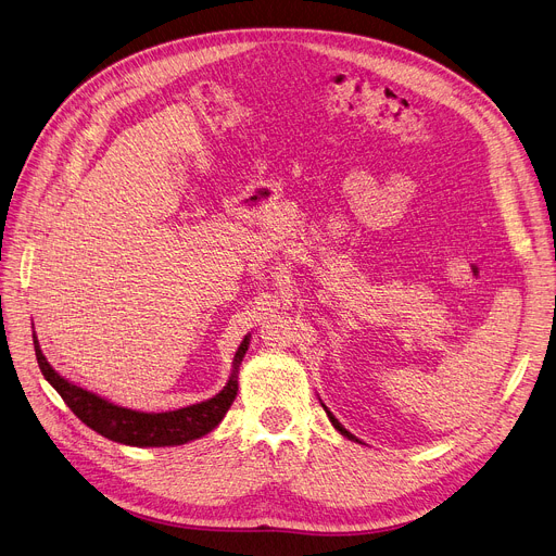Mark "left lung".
<instances>
[{
  "label": "left lung",
  "mask_w": 556,
  "mask_h": 556,
  "mask_svg": "<svg viewBox=\"0 0 556 556\" xmlns=\"http://www.w3.org/2000/svg\"><path fill=\"white\" fill-rule=\"evenodd\" d=\"M324 409H326V406H324ZM326 414H328V418H330V422H332V427H336V429H338V431H340V433H342V435H346V438H349V440H355V442H357V438H355V435H353V433H349V431H346V429H344V427H342V425H340V422H338V418H336V416H332V414H330V412H328V409H326Z\"/></svg>",
  "instance_id": "left-lung-1"
}]
</instances>
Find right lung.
<instances>
[{
	"label": "right lung",
	"instance_id": "obj_1",
	"mask_svg": "<svg viewBox=\"0 0 556 556\" xmlns=\"http://www.w3.org/2000/svg\"><path fill=\"white\" fill-rule=\"evenodd\" d=\"M33 344H35V357H37V364H40L42 376L62 395L68 409L100 435L114 442H123V445H134V447L185 445V442L210 433L220 420H224L230 404L237 397V391H239L237 371L248 351V338H245L235 355L232 378L228 380L224 391L216 393L214 397L201 404L182 406V409H176V412L142 414V412L125 409V406H118V404H111L87 389L66 382L60 374L53 371V366L42 355L37 338H33Z\"/></svg>",
	"mask_w": 556,
	"mask_h": 556
}]
</instances>
